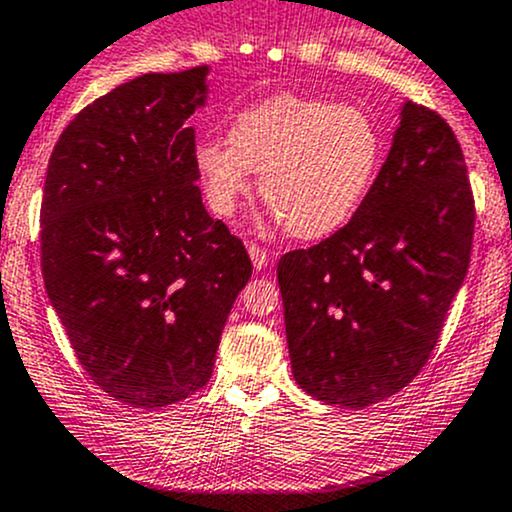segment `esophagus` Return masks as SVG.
<instances>
[{
	"instance_id": "34e87169",
	"label": "esophagus",
	"mask_w": 512,
	"mask_h": 512,
	"mask_svg": "<svg viewBox=\"0 0 512 512\" xmlns=\"http://www.w3.org/2000/svg\"><path fill=\"white\" fill-rule=\"evenodd\" d=\"M249 256H251V261H254V268L256 271H263V268L268 266V251L266 249H261V246L258 244H249Z\"/></svg>"
}]
</instances>
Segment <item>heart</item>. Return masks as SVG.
Here are the masks:
<instances>
[{"label": "heart", "instance_id": "obj_1", "mask_svg": "<svg viewBox=\"0 0 512 512\" xmlns=\"http://www.w3.org/2000/svg\"><path fill=\"white\" fill-rule=\"evenodd\" d=\"M381 161V136L364 109L276 95L244 109L224 141L195 148L207 202L229 217L258 175V195L298 239L332 234L359 210Z\"/></svg>", "mask_w": 512, "mask_h": 512}]
</instances>
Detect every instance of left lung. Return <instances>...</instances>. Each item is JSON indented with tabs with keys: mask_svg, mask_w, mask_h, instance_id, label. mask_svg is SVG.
I'll return each instance as SVG.
<instances>
[{
	"mask_svg": "<svg viewBox=\"0 0 512 512\" xmlns=\"http://www.w3.org/2000/svg\"><path fill=\"white\" fill-rule=\"evenodd\" d=\"M476 207L452 126L405 102L381 173L349 224L278 261L293 376L368 408L405 388L464 283Z\"/></svg>",
	"mask_w": 512,
	"mask_h": 512,
	"instance_id": "left-lung-1",
	"label": "left lung"
}]
</instances>
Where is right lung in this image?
I'll return each instance as SVG.
<instances>
[{
	"instance_id": "1",
	"label": "right lung",
	"mask_w": 512,
	"mask_h": 512,
	"mask_svg": "<svg viewBox=\"0 0 512 512\" xmlns=\"http://www.w3.org/2000/svg\"><path fill=\"white\" fill-rule=\"evenodd\" d=\"M210 68L148 73L87 104L51 153L41 271L87 376L131 408H166L212 376L251 278L241 239L202 205L190 114Z\"/></svg>"
}]
</instances>
